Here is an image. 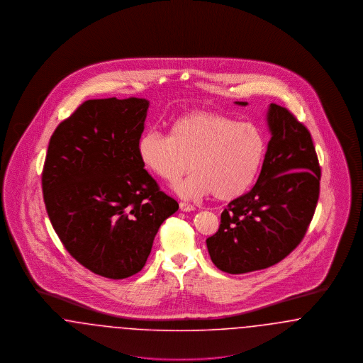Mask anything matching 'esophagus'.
Instances as JSON below:
<instances>
[{"mask_svg":"<svg viewBox=\"0 0 363 363\" xmlns=\"http://www.w3.org/2000/svg\"><path fill=\"white\" fill-rule=\"evenodd\" d=\"M179 208H181V211H184V212H191V211H194V209H196L194 206H191V204L186 203V201L179 203Z\"/></svg>","mask_w":363,"mask_h":363,"instance_id":"1","label":"esophagus"}]
</instances>
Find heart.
<instances>
[{"label":"heart","mask_w":363,"mask_h":363,"mask_svg":"<svg viewBox=\"0 0 363 363\" xmlns=\"http://www.w3.org/2000/svg\"><path fill=\"white\" fill-rule=\"evenodd\" d=\"M267 155L264 130L253 122L207 110L177 117L170 133L147 130L138 141V156L148 173L175 182L193 169L174 190L184 199L211 194L228 201L242 196L257 179Z\"/></svg>","instance_id":"b5f03b06"}]
</instances>
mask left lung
Listing matches in <instances>:
<instances>
[{
    "mask_svg": "<svg viewBox=\"0 0 363 363\" xmlns=\"http://www.w3.org/2000/svg\"><path fill=\"white\" fill-rule=\"evenodd\" d=\"M267 123L271 140L256 185L227 206L218 233L207 240L212 262L233 275L268 268L289 256L318 201L321 170L309 130L275 104L268 107Z\"/></svg>",
    "mask_w": 363,
    "mask_h": 363,
    "instance_id": "1",
    "label": "left lung"
}]
</instances>
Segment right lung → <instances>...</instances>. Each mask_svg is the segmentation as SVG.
Returning <instances> with one entry per match:
<instances>
[{"instance_id":"obj_1","label":"right lung","mask_w":363,"mask_h":363,"mask_svg":"<svg viewBox=\"0 0 363 363\" xmlns=\"http://www.w3.org/2000/svg\"><path fill=\"white\" fill-rule=\"evenodd\" d=\"M150 102L91 99L54 130L42 174L52 227L91 272L125 279L141 271L160 225L178 203L141 166L138 141Z\"/></svg>"}]
</instances>
